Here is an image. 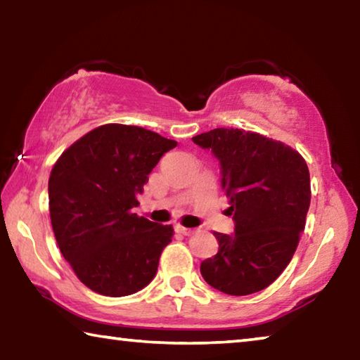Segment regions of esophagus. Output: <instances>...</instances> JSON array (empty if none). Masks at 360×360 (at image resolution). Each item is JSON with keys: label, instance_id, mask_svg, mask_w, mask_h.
Wrapping results in <instances>:
<instances>
[{"label": "esophagus", "instance_id": "obj_1", "mask_svg": "<svg viewBox=\"0 0 360 360\" xmlns=\"http://www.w3.org/2000/svg\"><path fill=\"white\" fill-rule=\"evenodd\" d=\"M176 231H178V233H181V235H184V236H191L195 231V229H188V227H182V225H176Z\"/></svg>", "mask_w": 360, "mask_h": 360}]
</instances>
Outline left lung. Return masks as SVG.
Here are the masks:
<instances>
[{
  "instance_id": "8db88e82",
  "label": "left lung",
  "mask_w": 360,
  "mask_h": 360,
  "mask_svg": "<svg viewBox=\"0 0 360 360\" xmlns=\"http://www.w3.org/2000/svg\"><path fill=\"white\" fill-rule=\"evenodd\" d=\"M192 139L221 162V186L235 221V235L214 231L219 249L202 262V276L229 295L265 289L289 265L307 222V162L288 144L240 129H214Z\"/></svg>"
}]
</instances>
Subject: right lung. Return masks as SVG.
Instances as JSON below:
<instances>
[{"instance_id":"1","label":"right lung","mask_w":360,"mask_h":360,"mask_svg":"<svg viewBox=\"0 0 360 360\" xmlns=\"http://www.w3.org/2000/svg\"><path fill=\"white\" fill-rule=\"evenodd\" d=\"M173 139L135 125L96 127L66 149L49 178L57 245L79 281L96 294L125 297L154 279L172 225L133 208Z\"/></svg>"}]
</instances>
